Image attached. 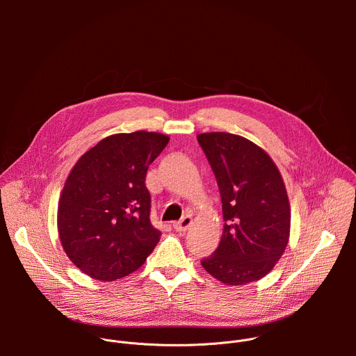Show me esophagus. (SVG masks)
<instances>
[{"mask_svg": "<svg viewBox=\"0 0 356 356\" xmlns=\"http://www.w3.org/2000/svg\"><path fill=\"white\" fill-rule=\"evenodd\" d=\"M191 222H193L191 217H184L183 220L175 222L173 227H175V229H176L179 234H184V232L191 227Z\"/></svg>", "mask_w": 356, "mask_h": 356, "instance_id": "esophagus-1", "label": "esophagus"}]
</instances>
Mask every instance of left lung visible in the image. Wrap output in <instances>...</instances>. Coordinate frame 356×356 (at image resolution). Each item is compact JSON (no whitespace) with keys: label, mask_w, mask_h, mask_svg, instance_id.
Wrapping results in <instances>:
<instances>
[{"label":"left lung","mask_w":356,"mask_h":356,"mask_svg":"<svg viewBox=\"0 0 356 356\" xmlns=\"http://www.w3.org/2000/svg\"><path fill=\"white\" fill-rule=\"evenodd\" d=\"M197 140L216 175L224 231L201 265L228 286L265 277L282 258L290 236V204L282 175L266 152L249 139L209 132Z\"/></svg>","instance_id":"1"}]
</instances>
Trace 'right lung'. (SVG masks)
I'll return each mask as SVG.
<instances>
[{
	"label": "right lung",
	"mask_w": 356,
	"mask_h": 356,
	"mask_svg": "<svg viewBox=\"0 0 356 356\" xmlns=\"http://www.w3.org/2000/svg\"><path fill=\"white\" fill-rule=\"evenodd\" d=\"M169 136L136 131L101 139L73 166L60 194L58 231L69 259L113 282L139 269L161 239L150 222L149 165Z\"/></svg>",
	"instance_id": "1"
}]
</instances>
